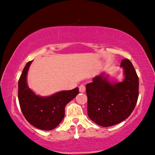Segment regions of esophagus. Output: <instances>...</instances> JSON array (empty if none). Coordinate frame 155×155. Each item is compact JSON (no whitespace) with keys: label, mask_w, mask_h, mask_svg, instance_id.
Instances as JSON below:
<instances>
[{"label":"esophagus","mask_w":155,"mask_h":155,"mask_svg":"<svg viewBox=\"0 0 155 155\" xmlns=\"http://www.w3.org/2000/svg\"><path fill=\"white\" fill-rule=\"evenodd\" d=\"M79 91L81 92H84L85 91V84H81L79 86Z\"/></svg>","instance_id":"obj_1"}]
</instances>
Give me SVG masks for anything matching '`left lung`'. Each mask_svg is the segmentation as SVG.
Segmentation results:
<instances>
[{"label": "left lung", "instance_id": "1", "mask_svg": "<svg viewBox=\"0 0 155 155\" xmlns=\"http://www.w3.org/2000/svg\"><path fill=\"white\" fill-rule=\"evenodd\" d=\"M120 65L124 69L122 82L111 83L101 74L86 85L88 116L104 127L124 121L137 102L139 78L135 68L128 59H122Z\"/></svg>", "mask_w": 155, "mask_h": 155}]
</instances>
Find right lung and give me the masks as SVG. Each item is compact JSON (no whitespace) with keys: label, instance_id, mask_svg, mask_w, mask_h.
<instances>
[{"label":"right lung","instance_id":"1","mask_svg":"<svg viewBox=\"0 0 155 155\" xmlns=\"http://www.w3.org/2000/svg\"><path fill=\"white\" fill-rule=\"evenodd\" d=\"M31 62L26 64L18 81V101L21 111L33 127L44 130H52L64 119L65 107L79 92L78 88L60 91L48 97L36 96L27 83V74Z\"/></svg>","mask_w":155,"mask_h":155}]
</instances>
